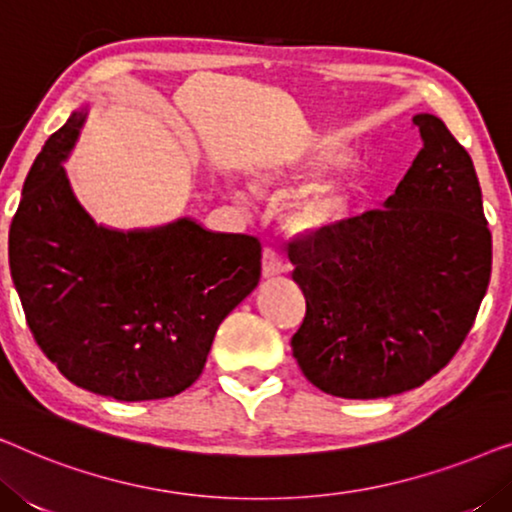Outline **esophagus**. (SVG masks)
Returning <instances> with one entry per match:
<instances>
[{
  "mask_svg": "<svg viewBox=\"0 0 512 512\" xmlns=\"http://www.w3.org/2000/svg\"><path fill=\"white\" fill-rule=\"evenodd\" d=\"M286 270H289V265H286L284 256L279 254L277 249L265 247L263 249V277H277Z\"/></svg>",
  "mask_w": 512,
  "mask_h": 512,
  "instance_id": "34e87169",
  "label": "esophagus"
}]
</instances>
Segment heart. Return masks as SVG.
Listing matches in <instances>:
<instances>
[{
    "instance_id": "1",
    "label": "heart",
    "mask_w": 512,
    "mask_h": 512,
    "mask_svg": "<svg viewBox=\"0 0 512 512\" xmlns=\"http://www.w3.org/2000/svg\"><path fill=\"white\" fill-rule=\"evenodd\" d=\"M342 163H345V153L335 149V146L314 144L263 165L258 170V177H261L263 184L312 179L319 177L321 172L340 167ZM356 191L359 188L352 179H326L310 186L293 202L289 214L291 228L298 230V233H326V230L340 228L354 212Z\"/></svg>"
}]
</instances>
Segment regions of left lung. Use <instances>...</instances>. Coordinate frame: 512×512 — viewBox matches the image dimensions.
I'll list each match as a JSON object with an SVG mask.
<instances>
[{"mask_svg": "<svg viewBox=\"0 0 512 512\" xmlns=\"http://www.w3.org/2000/svg\"><path fill=\"white\" fill-rule=\"evenodd\" d=\"M396 193L340 228L289 244L307 312L291 338L314 387L387 398L422 387L471 331L492 275L473 160L433 114Z\"/></svg>", "mask_w": 512, "mask_h": 512, "instance_id": "1", "label": "left lung"}]
</instances>
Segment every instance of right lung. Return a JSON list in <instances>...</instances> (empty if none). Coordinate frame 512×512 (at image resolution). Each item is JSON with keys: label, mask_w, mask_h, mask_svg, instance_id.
Instances as JSON below:
<instances>
[{"label": "right lung", "mask_w": 512, "mask_h": 512, "mask_svg": "<svg viewBox=\"0 0 512 512\" xmlns=\"http://www.w3.org/2000/svg\"><path fill=\"white\" fill-rule=\"evenodd\" d=\"M86 109L53 132L23 184L9 265L27 324L76 387L156 401L191 387L216 328L261 279V242L198 221L116 230L95 223L65 160Z\"/></svg>", "instance_id": "obj_1"}]
</instances>
